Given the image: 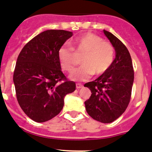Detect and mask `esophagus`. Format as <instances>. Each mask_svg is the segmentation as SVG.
I'll return each instance as SVG.
<instances>
[{"label": "esophagus", "mask_w": 152, "mask_h": 152, "mask_svg": "<svg viewBox=\"0 0 152 152\" xmlns=\"http://www.w3.org/2000/svg\"><path fill=\"white\" fill-rule=\"evenodd\" d=\"M84 86L82 85V84H76V88L77 89H80V88H82Z\"/></svg>", "instance_id": "obj_1"}]
</instances>
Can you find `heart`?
<instances>
[{
    "label": "heart",
    "instance_id": "b5f03b06",
    "mask_svg": "<svg viewBox=\"0 0 152 152\" xmlns=\"http://www.w3.org/2000/svg\"><path fill=\"white\" fill-rule=\"evenodd\" d=\"M75 52L67 45L58 51V58L63 70L73 72L78 63L77 57L84 56L82 66L76 70L71 78L74 80H86L93 75L99 76L110 69L115 58V50L110 42L93 33H86L73 41Z\"/></svg>",
    "mask_w": 152,
    "mask_h": 152
}]
</instances>
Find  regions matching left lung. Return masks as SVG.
I'll list each match as a JSON object with an SVG mask.
<instances>
[{
    "label": "left lung",
    "mask_w": 152,
    "mask_h": 152,
    "mask_svg": "<svg viewBox=\"0 0 152 152\" xmlns=\"http://www.w3.org/2000/svg\"><path fill=\"white\" fill-rule=\"evenodd\" d=\"M103 33L114 47L116 58L106 73L84 84L92 93L84 104L87 113L93 119L110 123L121 116L129 103L134 70L126 45L108 31L103 29Z\"/></svg>",
    "instance_id": "8db88e82"
}]
</instances>
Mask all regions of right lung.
I'll use <instances>...</instances> for the list:
<instances>
[{
	"instance_id": "1",
	"label": "right lung",
	"mask_w": 152,
	"mask_h": 152,
	"mask_svg": "<svg viewBox=\"0 0 152 152\" xmlns=\"http://www.w3.org/2000/svg\"><path fill=\"white\" fill-rule=\"evenodd\" d=\"M73 33L49 29L35 36L19 54L13 83L19 105L33 121L44 123L59 113L64 98L76 84L61 72L58 51Z\"/></svg>"
}]
</instances>
